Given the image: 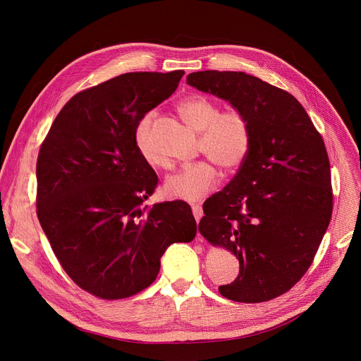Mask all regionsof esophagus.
Wrapping results in <instances>:
<instances>
[{"instance_id":"34e87169","label":"esophagus","mask_w":361,"mask_h":361,"mask_svg":"<svg viewBox=\"0 0 361 361\" xmlns=\"http://www.w3.org/2000/svg\"><path fill=\"white\" fill-rule=\"evenodd\" d=\"M192 214H194V219L198 221V220H201V217L204 216V212H202V209H201V205H198V204H194L192 205Z\"/></svg>"}]
</instances>
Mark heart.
<instances>
[{
	"mask_svg": "<svg viewBox=\"0 0 361 361\" xmlns=\"http://www.w3.org/2000/svg\"><path fill=\"white\" fill-rule=\"evenodd\" d=\"M183 118L197 131H200L198 148L221 169L233 170L247 157L251 130L248 120L240 111L231 110L220 113V107L213 99L192 95L184 98L178 104ZM154 113L145 114L134 131V144L141 159L151 167H164L166 159L154 148L151 127ZM217 183V171L213 163L198 160L184 164L164 183V191L169 197L197 202L207 195Z\"/></svg>",
	"mask_w": 361,
	"mask_h": 361,
	"instance_id": "heart-1",
	"label": "heart"
}]
</instances>
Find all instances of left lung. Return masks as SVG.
I'll list each match as a JSON object with an SVG mask.
<instances>
[{
	"label": "left lung",
	"mask_w": 361,
	"mask_h": 361,
	"mask_svg": "<svg viewBox=\"0 0 361 361\" xmlns=\"http://www.w3.org/2000/svg\"><path fill=\"white\" fill-rule=\"evenodd\" d=\"M187 84L228 101L251 130L234 178L204 202L198 231L231 251L238 277L226 298L262 302L288 291L312 266L333 212L322 135L287 91L241 71H197Z\"/></svg>",
	"instance_id": "obj_1"
}]
</instances>
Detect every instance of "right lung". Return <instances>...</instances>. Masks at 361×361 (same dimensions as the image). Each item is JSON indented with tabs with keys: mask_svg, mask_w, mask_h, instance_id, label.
Instances as JSON below:
<instances>
[{
	"mask_svg": "<svg viewBox=\"0 0 361 361\" xmlns=\"http://www.w3.org/2000/svg\"><path fill=\"white\" fill-rule=\"evenodd\" d=\"M183 70L127 73L75 94L37 160V216L66 273L106 300L147 288L173 243L197 223L184 201L142 202L159 177L138 154V121L178 87Z\"/></svg>",
	"mask_w": 361,
	"mask_h": 361,
	"instance_id": "add662e5",
	"label": "right lung"
}]
</instances>
